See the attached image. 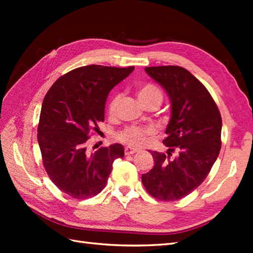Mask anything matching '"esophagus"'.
I'll use <instances>...</instances> for the list:
<instances>
[{"label":"esophagus","mask_w":253,"mask_h":253,"mask_svg":"<svg viewBox=\"0 0 253 253\" xmlns=\"http://www.w3.org/2000/svg\"><path fill=\"white\" fill-rule=\"evenodd\" d=\"M138 151H139L138 149L131 148V147H126V148H125V154H127V155L133 154V153H136V152H138Z\"/></svg>","instance_id":"34e87169"}]
</instances>
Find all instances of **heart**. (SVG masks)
Returning <instances> with one entry per match:
<instances>
[{"label":"heart","mask_w":253,"mask_h":253,"mask_svg":"<svg viewBox=\"0 0 253 253\" xmlns=\"http://www.w3.org/2000/svg\"><path fill=\"white\" fill-rule=\"evenodd\" d=\"M162 92L161 90L154 84H146L138 91V98L140 102H144L147 100H162ZM121 100V94H115L113 96L110 104H109V112L111 115H114L117 110L118 103ZM152 127H136L130 126L127 127L125 129L122 130L118 135V138L121 139L123 142L127 144H130L132 147H140L142 144L146 143L147 137L153 133Z\"/></svg>","instance_id":"heart-1"}]
</instances>
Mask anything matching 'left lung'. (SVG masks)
<instances>
[{
	"mask_svg": "<svg viewBox=\"0 0 253 253\" xmlns=\"http://www.w3.org/2000/svg\"><path fill=\"white\" fill-rule=\"evenodd\" d=\"M144 71L168 94L170 118L163 140L169 155L150 151L154 165L141 180L152 197L176 201L200 186L215 163L221 150L222 117L207 88L187 69L157 66ZM174 149L179 154L170 158Z\"/></svg>",
	"mask_w": 253,
	"mask_h": 253,
	"instance_id": "left-lung-1",
	"label": "left lung"
}]
</instances>
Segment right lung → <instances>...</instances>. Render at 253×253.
<instances>
[{
    "instance_id": "right-lung-1",
    "label": "right lung",
    "mask_w": 253,
    "mask_h": 253,
    "mask_svg": "<svg viewBox=\"0 0 253 253\" xmlns=\"http://www.w3.org/2000/svg\"><path fill=\"white\" fill-rule=\"evenodd\" d=\"M135 67L88 65L58 78L42 103L38 142L47 175L75 199L96 196L105 187L113 162L124 158L121 143L89 152V132L104 121L107 95Z\"/></svg>"
}]
</instances>
